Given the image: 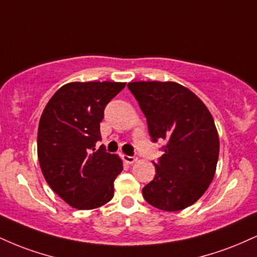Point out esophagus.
Here are the masks:
<instances>
[{
	"label": "esophagus",
	"instance_id": "34e87169",
	"mask_svg": "<svg viewBox=\"0 0 257 257\" xmlns=\"http://www.w3.org/2000/svg\"><path fill=\"white\" fill-rule=\"evenodd\" d=\"M122 158L125 163H128V164H133V163L137 162V160H138V158L135 156H126V154H123Z\"/></svg>",
	"mask_w": 257,
	"mask_h": 257
}]
</instances>
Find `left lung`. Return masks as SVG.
<instances>
[{"instance_id": "1", "label": "left lung", "mask_w": 257, "mask_h": 257, "mask_svg": "<svg viewBox=\"0 0 257 257\" xmlns=\"http://www.w3.org/2000/svg\"><path fill=\"white\" fill-rule=\"evenodd\" d=\"M152 142L165 141L156 176L142 189L150 205L175 212L195 203L211 184L219 157L214 119L190 89L176 82H129Z\"/></svg>"}]
</instances>
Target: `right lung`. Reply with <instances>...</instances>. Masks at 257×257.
Returning <instances> with one entry per match:
<instances>
[{
	"mask_svg": "<svg viewBox=\"0 0 257 257\" xmlns=\"http://www.w3.org/2000/svg\"><path fill=\"white\" fill-rule=\"evenodd\" d=\"M124 82H70L46 104L38 128V159L43 175L61 199L78 209H93L113 197V182L123 170L101 140L105 106Z\"/></svg>",
	"mask_w": 257,
	"mask_h": 257,
	"instance_id": "obj_1",
	"label": "right lung"
}]
</instances>
